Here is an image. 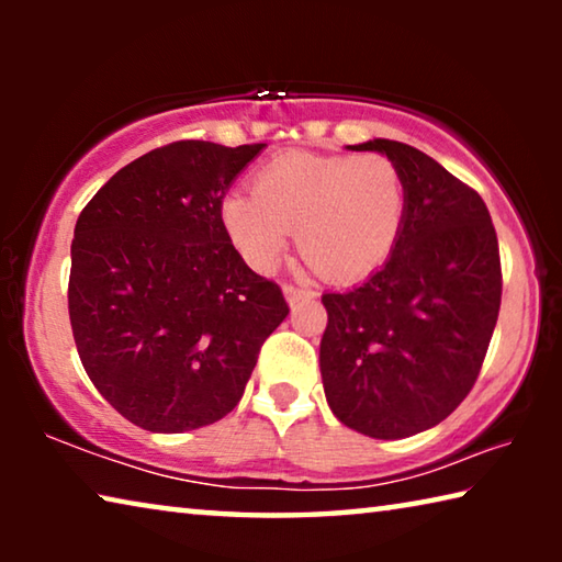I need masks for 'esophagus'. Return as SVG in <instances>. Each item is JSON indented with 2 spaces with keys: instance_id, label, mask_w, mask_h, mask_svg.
<instances>
[{
  "instance_id": "1",
  "label": "esophagus",
  "mask_w": 562,
  "mask_h": 562,
  "mask_svg": "<svg viewBox=\"0 0 562 562\" xmlns=\"http://www.w3.org/2000/svg\"><path fill=\"white\" fill-rule=\"evenodd\" d=\"M282 292H284V300H288L290 307H297L300 302H307V300L315 297V292L302 290V288H294V284H284Z\"/></svg>"
}]
</instances>
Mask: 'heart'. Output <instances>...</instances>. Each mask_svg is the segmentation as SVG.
<instances>
[{"label": "heart", "mask_w": 562, "mask_h": 562, "mask_svg": "<svg viewBox=\"0 0 562 562\" xmlns=\"http://www.w3.org/2000/svg\"><path fill=\"white\" fill-rule=\"evenodd\" d=\"M406 186L379 154H288L255 173L252 193L231 190L225 233L258 272L278 268L290 243L329 280H357L382 265L402 233Z\"/></svg>", "instance_id": "heart-1"}]
</instances>
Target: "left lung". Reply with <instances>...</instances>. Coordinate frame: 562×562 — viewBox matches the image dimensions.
I'll list each match as a JSON object with an SVG mask.
<instances>
[{
  "instance_id": "1",
  "label": "left lung",
  "mask_w": 562,
  "mask_h": 562,
  "mask_svg": "<svg viewBox=\"0 0 562 562\" xmlns=\"http://www.w3.org/2000/svg\"><path fill=\"white\" fill-rule=\"evenodd\" d=\"M347 148L394 160L406 213L382 268L322 294V384L349 429L406 439L441 424L481 372L501 310L498 237L481 195L418 148L389 138Z\"/></svg>"
}]
</instances>
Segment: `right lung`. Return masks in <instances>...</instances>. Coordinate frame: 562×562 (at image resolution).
<instances>
[{
	"mask_svg": "<svg viewBox=\"0 0 562 562\" xmlns=\"http://www.w3.org/2000/svg\"><path fill=\"white\" fill-rule=\"evenodd\" d=\"M262 148H156L121 168L76 221V349L99 394L140 429L221 422L288 317L278 284L247 268L221 217L227 188Z\"/></svg>",
	"mask_w": 562,
	"mask_h": 562,
	"instance_id": "1",
	"label": "right lung"
}]
</instances>
